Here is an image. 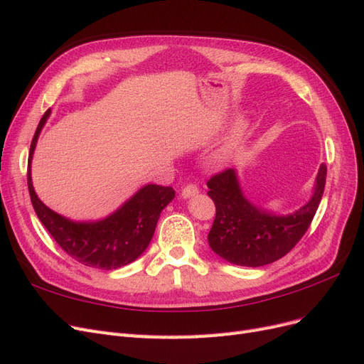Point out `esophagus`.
<instances>
[{"label":"esophagus","mask_w":364,"mask_h":364,"mask_svg":"<svg viewBox=\"0 0 364 364\" xmlns=\"http://www.w3.org/2000/svg\"><path fill=\"white\" fill-rule=\"evenodd\" d=\"M197 193H199V188H197V185H194V183H188V185H185L183 188H182V197L183 199H188V197H193V196H196Z\"/></svg>","instance_id":"1"}]
</instances>
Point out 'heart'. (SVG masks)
I'll return each instance as SVG.
<instances>
[{"label":"heart","instance_id":"1","mask_svg":"<svg viewBox=\"0 0 364 364\" xmlns=\"http://www.w3.org/2000/svg\"><path fill=\"white\" fill-rule=\"evenodd\" d=\"M245 130H246L245 124H240V126L237 127V130L234 132V135L230 136V138L225 142V144L215 151V155H214V158H213V161H214L215 164H218V165H220V164H225V162H228L230 158L234 156V153H235L237 149L240 147L241 141H243Z\"/></svg>","mask_w":364,"mask_h":364}]
</instances>
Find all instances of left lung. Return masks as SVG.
I'll return each instance as SVG.
<instances>
[{"mask_svg": "<svg viewBox=\"0 0 364 364\" xmlns=\"http://www.w3.org/2000/svg\"><path fill=\"white\" fill-rule=\"evenodd\" d=\"M325 182L326 165L322 164L308 203L293 214L277 215L246 199L232 168L214 174L206 182L208 196L215 205V218L208 234L209 246L218 257L237 266L259 267L278 261L299 243L310 228Z\"/></svg>", "mask_w": 364, "mask_h": 364, "instance_id": "obj_1", "label": "left lung"}]
</instances>
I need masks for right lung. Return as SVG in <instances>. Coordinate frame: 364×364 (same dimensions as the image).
Segmentation results:
<instances>
[{
	"mask_svg": "<svg viewBox=\"0 0 364 364\" xmlns=\"http://www.w3.org/2000/svg\"><path fill=\"white\" fill-rule=\"evenodd\" d=\"M50 109L42 115L35 136L31 139L27 183L31 205L35 208L42 225L47 228L56 243L73 257L87 267L114 270L127 266L135 261L150 245L155 234L158 218L162 209L174 197L171 186L146 185L119 209L109 217L98 222L79 223L59 215L58 213L43 205L35 193L31 183V156L36 147V141L41 130L50 117Z\"/></svg>",
	"mask_w": 364,
	"mask_h": 364,
	"instance_id": "obj_1",
	"label": "right lung"
}]
</instances>
